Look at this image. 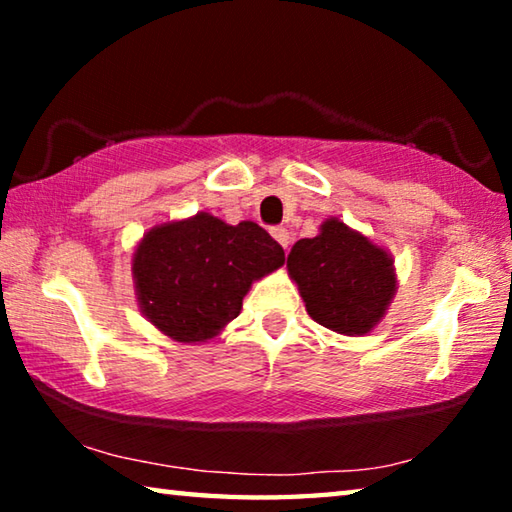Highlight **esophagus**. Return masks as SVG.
I'll return each mask as SVG.
<instances>
[{
    "label": "esophagus",
    "instance_id": "34e87169",
    "mask_svg": "<svg viewBox=\"0 0 512 512\" xmlns=\"http://www.w3.org/2000/svg\"><path fill=\"white\" fill-rule=\"evenodd\" d=\"M271 235H273V239H275L277 244H280L284 250H289L291 235H289V230H287V228H282V225H277V228H273V230H271Z\"/></svg>",
    "mask_w": 512,
    "mask_h": 512
}]
</instances>
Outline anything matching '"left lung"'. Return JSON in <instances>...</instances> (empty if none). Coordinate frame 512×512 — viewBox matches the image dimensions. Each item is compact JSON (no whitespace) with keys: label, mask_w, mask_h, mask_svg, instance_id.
I'll list each match as a JSON object with an SVG mask.
<instances>
[{"label":"left lung","mask_w":512,"mask_h":512,"mask_svg":"<svg viewBox=\"0 0 512 512\" xmlns=\"http://www.w3.org/2000/svg\"><path fill=\"white\" fill-rule=\"evenodd\" d=\"M287 271L307 314L343 336L372 332L397 291L391 253L336 216L323 221L316 237L293 244Z\"/></svg>","instance_id":"1"}]
</instances>
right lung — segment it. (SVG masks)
<instances>
[{
  "mask_svg": "<svg viewBox=\"0 0 512 512\" xmlns=\"http://www.w3.org/2000/svg\"><path fill=\"white\" fill-rule=\"evenodd\" d=\"M284 264V250L253 221L210 212L153 225L133 250L142 316L178 343H205L235 320L255 280Z\"/></svg>",
  "mask_w": 512,
  "mask_h": 512,
  "instance_id": "add662e5",
  "label": "right lung"
}]
</instances>
